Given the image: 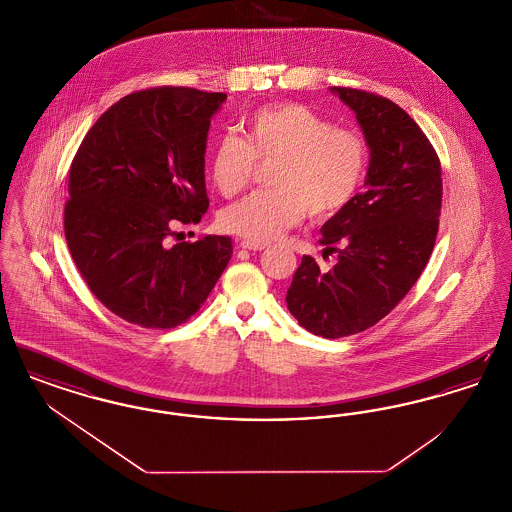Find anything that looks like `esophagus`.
<instances>
[{
	"label": "esophagus",
	"instance_id": "1",
	"mask_svg": "<svg viewBox=\"0 0 512 512\" xmlns=\"http://www.w3.org/2000/svg\"><path fill=\"white\" fill-rule=\"evenodd\" d=\"M240 247L242 249H247V251H263L267 245L265 244H255V242H240Z\"/></svg>",
	"mask_w": 512,
	"mask_h": 512
}]
</instances>
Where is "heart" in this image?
<instances>
[{
	"mask_svg": "<svg viewBox=\"0 0 512 512\" xmlns=\"http://www.w3.org/2000/svg\"><path fill=\"white\" fill-rule=\"evenodd\" d=\"M255 159H276L272 190L253 192L220 211V228L247 242L268 244L303 219H328L345 209L365 178L366 146L355 132L301 103H278L255 111L247 140L224 134L211 153L213 184L224 197L242 192Z\"/></svg>",
	"mask_w": 512,
	"mask_h": 512,
	"instance_id": "1",
	"label": "heart"
}]
</instances>
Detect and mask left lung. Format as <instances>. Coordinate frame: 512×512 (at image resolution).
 <instances>
[{"label": "left lung", "mask_w": 512, "mask_h": 512, "mask_svg": "<svg viewBox=\"0 0 512 512\" xmlns=\"http://www.w3.org/2000/svg\"><path fill=\"white\" fill-rule=\"evenodd\" d=\"M330 92L363 130L365 190L320 228L338 263L322 272L303 255L286 303L305 330L336 340L374 326L413 288L436 244L443 186L434 147L399 105L353 88Z\"/></svg>", "instance_id": "obj_1"}]
</instances>
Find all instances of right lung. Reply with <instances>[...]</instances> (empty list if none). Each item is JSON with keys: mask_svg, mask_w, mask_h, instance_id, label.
<instances>
[{"mask_svg": "<svg viewBox=\"0 0 512 512\" xmlns=\"http://www.w3.org/2000/svg\"><path fill=\"white\" fill-rule=\"evenodd\" d=\"M226 94L153 88L111 105L74 155L65 238L88 288L117 317L174 328L232 257L228 236L171 244L209 207L205 149Z\"/></svg>", "mask_w": 512, "mask_h": 512, "instance_id": "right-lung-1", "label": "right lung"}]
</instances>
